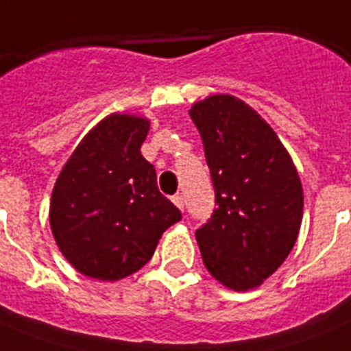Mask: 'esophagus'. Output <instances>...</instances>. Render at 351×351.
I'll use <instances>...</instances> for the list:
<instances>
[{
  "instance_id": "esophagus-1",
  "label": "esophagus",
  "mask_w": 351,
  "mask_h": 351,
  "mask_svg": "<svg viewBox=\"0 0 351 351\" xmlns=\"http://www.w3.org/2000/svg\"><path fill=\"white\" fill-rule=\"evenodd\" d=\"M171 200H173V202H175L176 208L182 209V211H184V197H182V195H175V197L171 198Z\"/></svg>"
}]
</instances>
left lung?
<instances>
[{
	"label": "left lung",
	"mask_w": 351,
	"mask_h": 351,
	"mask_svg": "<svg viewBox=\"0 0 351 351\" xmlns=\"http://www.w3.org/2000/svg\"><path fill=\"white\" fill-rule=\"evenodd\" d=\"M189 117L202 138L217 206L195 231L204 264L228 288H255L286 261L299 234L297 169L271 127L234 96H209Z\"/></svg>",
	"instance_id": "obj_1"
}]
</instances>
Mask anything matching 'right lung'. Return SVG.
Listing matches in <instances>:
<instances>
[{"label":"right lung","mask_w":351,"mask_h":351,"mask_svg":"<svg viewBox=\"0 0 351 351\" xmlns=\"http://www.w3.org/2000/svg\"><path fill=\"white\" fill-rule=\"evenodd\" d=\"M143 118L111 114L80 142L58 176L52 234L80 273L100 280L129 277L151 261L158 239L182 219L158 191L156 171L140 153Z\"/></svg>","instance_id":"add662e5"}]
</instances>
